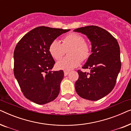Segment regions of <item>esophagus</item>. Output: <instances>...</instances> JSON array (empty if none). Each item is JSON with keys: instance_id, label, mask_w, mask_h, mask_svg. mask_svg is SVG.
Here are the masks:
<instances>
[{"instance_id": "obj_1", "label": "esophagus", "mask_w": 131, "mask_h": 131, "mask_svg": "<svg viewBox=\"0 0 131 131\" xmlns=\"http://www.w3.org/2000/svg\"><path fill=\"white\" fill-rule=\"evenodd\" d=\"M64 76H66L69 73V71H64Z\"/></svg>"}]
</instances>
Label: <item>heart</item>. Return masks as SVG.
I'll return each instance as SVG.
<instances>
[{
    "label": "heart",
    "mask_w": 131,
    "mask_h": 131,
    "mask_svg": "<svg viewBox=\"0 0 131 131\" xmlns=\"http://www.w3.org/2000/svg\"><path fill=\"white\" fill-rule=\"evenodd\" d=\"M69 57H66L56 64L58 70L70 71L80 65L81 60H87L90 56V48L85 43V40L82 36L76 33L69 34L62 39V43L58 40H54L50 45L49 52L55 60H59L68 50Z\"/></svg>",
    "instance_id": "b5f03b06"
}]
</instances>
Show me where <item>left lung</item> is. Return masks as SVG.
<instances>
[{"label":"left lung","instance_id":"left-lung-1","mask_svg":"<svg viewBox=\"0 0 131 131\" xmlns=\"http://www.w3.org/2000/svg\"><path fill=\"white\" fill-rule=\"evenodd\" d=\"M75 32L86 36L91 43V52L82 68L91 73L78 70L75 89L80 97L97 101L114 88L121 69L120 47L117 41L106 30L95 26L76 28Z\"/></svg>","mask_w":131,"mask_h":131}]
</instances>
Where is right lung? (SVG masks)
Instances as JSON below:
<instances>
[{
	"label": "right lung",
	"instance_id": "right-lung-1",
	"mask_svg": "<svg viewBox=\"0 0 131 131\" xmlns=\"http://www.w3.org/2000/svg\"><path fill=\"white\" fill-rule=\"evenodd\" d=\"M70 30L38 27L24 35L16 46L14 76L24 95L33 103L45 104L58 96L64 72L51 70L55 61L49 48L57 37Z\"/></svg>",
	"mask_w": 131,
	"mask_h": 131
}]
</instances>
